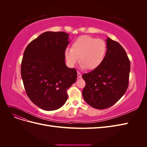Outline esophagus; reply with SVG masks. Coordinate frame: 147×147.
<instances>
[{"label": "esophagus", "mask_w": 147, "mask_h": 147, "mask_svg": "<svg viewBox=\"0 0 147 147\" xmlns=\"http://www.w3.org/2000/svg\"><path fill=\"white\" fill-rule=\"evenodd\" d=\"M77 76H78V78H81L82 77V74L80 72H77Z\"/></svg>", "instance_id": "34e87169"}]
</instances>
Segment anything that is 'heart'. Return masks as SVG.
<instances>
[{
	"label": "heart",
	"mask_w": 147,
	"mask_h": 147,
	"mask_svg": "<svg viewBox=\"0 0 147 147\" xmlns=\"http://www.w3.org/2000/svg\"><path fill=\"white\" fill-rule=\"evenodd\" d=\"M106 51V43L103 40L82 35L72 43L71 49H66L64 56L70 67L77 64L80 57L83 67L93 70L98 67L104 61Z\"/></svg>",
	"instance_id": "heart-1"
}]
</instances>
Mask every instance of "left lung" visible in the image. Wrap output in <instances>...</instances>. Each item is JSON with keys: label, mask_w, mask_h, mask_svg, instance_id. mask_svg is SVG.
<instances>
[{"label": "left lung", "mask_w": 147, "mask_h": 147, "mask_svg": "<svg viewBox=\"0 0 147 147\" xmlns=\"http://www.w3.org/2000/svg\"><path fill=\"white\" fill-rule=\"evenodd\" d=\"M107 51L101 64L84 74L86 84L82 91L88 104L97 109H107L121 98L129 85L130 61L120 44L107 39Z\"/></svg>", "instance_id": "8db88e82"}]
</instances>
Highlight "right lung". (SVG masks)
Wrapping results in <instances>:
<instances>
[{
	"label": "right lung",
	"mask_w": 147,
	"mask_h": 147,
	"mask_svg": "<svg viewBox=\"0 0 147 147\" xmlns=\"http://www.w3.org/2000/svg\"><path fill=\"white\" fill-rule=\"evenodd\" d=\"M64 32H45L26 47L21 74L26 94L39 108L55 110L67 99V91L77 80L75 69L65 64L64 51L69 43Z\"/></svg>",
	"instance_id": "1"
}]
</instances>
